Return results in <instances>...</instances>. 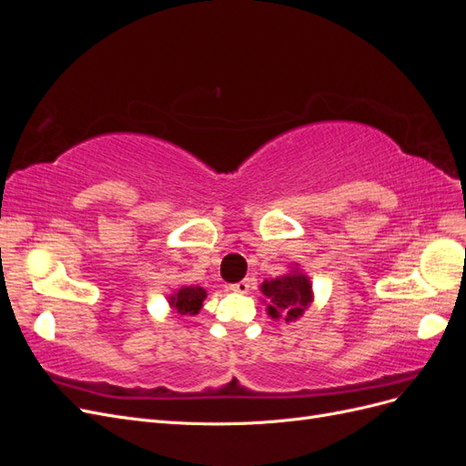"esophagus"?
Segmentation results:
<instances>
[{"label": "esophagus", "instance_id": "1", "mask_svg": "<svg viewBox=\"0 0 466 466\" xmlns=\"http://www.w3.org/2000/svg\"><path fill=\"white\" fill-rule=\"evenodd\" d=\"M248 288H250V279H241V281H237V284L229 286V289L235 293H247Z\"/></svg>", "mask_w": 466, "mask_h": 466}]
</instances>
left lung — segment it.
Here are the masks:
<instances>
[{"label":"left lung","instance_id":"1","mask_svg":"<svg viewBox=\"0 0 466 466\" xmlns=\"http://www.w3.org/2000/svg\"><path fill=\"white\" fill-rule=\"evenodd\" d=\"M260 291L268 303V315L272 319L284 317L286 322L298 320L313 301V286L298 268L286 276L264 279Z\"/></svg>","mask_w":466,"mask_h":466}]
</instances>
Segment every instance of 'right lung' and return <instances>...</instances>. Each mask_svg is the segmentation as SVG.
<instances>
[{"instance_id":"1","label":"right lung","mask_w":466,"mask_h":466,"mask_svg":"<svg viewBox=\"0 0 466 466\" xmlns=\"http://www.w3.org/2000/svg\"><path fill=\"white\" fill-rule=\"evenodd\" d=\"M206 295V289L200 286H185L168 298V305L180 315H198Z\"/></svg>"}]
</instances>
